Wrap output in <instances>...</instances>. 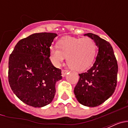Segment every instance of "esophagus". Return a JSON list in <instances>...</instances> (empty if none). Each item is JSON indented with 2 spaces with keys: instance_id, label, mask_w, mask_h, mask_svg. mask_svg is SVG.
I'll return each mask as SVG.
<instances>
[{
  "instance_id": "obj_1",
  "label": "esophagus",
  "mask_w": 128,
  "mask_h": 128,
  "mask_svg": "<svg viewBox=\"0 0 128 128\" xmlns=\"http://www.w3.org/2000/svg\"><path fill=\"white\" fill-rule=\"evenodd\" d=\"M68 72V70H62V76L65 77V75L67 74Z\"/></svg>"
}]
</instances>
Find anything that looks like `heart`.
<instances>
[{
    "instance_id": "heart-1",
    "label": "heart",
    "mask_w": 128,
    "mask_h": 128,
    "mask_svg": "<svg viewBox=\"0 0 128 128\" xmlns=\"http://www.w3.org/2000/svg\"><path fill=\"white\" fill-rule=\"evenodd\" d=\"M50 56L53 63L60 65L66 57V63L74 70H84L93 63L97 52L96 43L90 38L63 37L58 42V47L52 46Z\"/></svg>"
}]
</instances>
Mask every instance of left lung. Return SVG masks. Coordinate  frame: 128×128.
Masks as SVG:
<instances>
[{
	"instance_id": "1",
	"label": "left lung",
	"mask_w": 128,
	"mask_h": 128,
	"mask_svg": "<svg viewBox=\"0 0 128 128\" xmlns=\"http://www.w3.org/2000/svg\"><path fill=\"white\" fill-rule=\"evenodd\" d=\"M84 35L93 40L99 50L93 66L86 72L79 74L80 79L74 92L80 104L95 107L103 103L115 92L118 65L109 42L93 33Z\"/></svg>"
}]
</instances>
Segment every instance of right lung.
<instances>
[{
	"mask_svg": "<svg viewBox=\"0 0 128 128\" xmlns=\"http://www.w3.org/2000/svg\"><path fill=\"white\" fill-rule=\"evenodd\" d=\"M57 34L34 33L20 40L9 58L8 80L13 93L29 106L50 104L62 70L50 60V47Z\"/></svg>",
	"mask_w": 128,
	"mask_h": 128,
	"instance_id": "add662e5",
	"label": "right lung"
}]
</instances>
